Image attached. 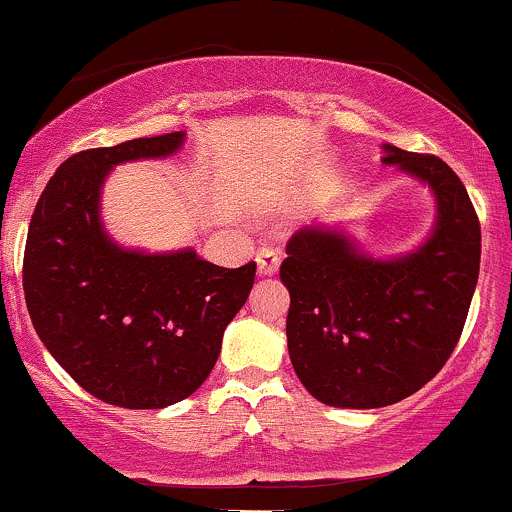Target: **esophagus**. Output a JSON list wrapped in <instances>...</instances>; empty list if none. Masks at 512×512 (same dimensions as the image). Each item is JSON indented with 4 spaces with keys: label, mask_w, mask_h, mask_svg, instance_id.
<instances>
[{
    "label": "esophagus",
    "mask_w": 512,
    "mask_h": 512,
    "mask_svg": "<svg viewBox=\"0 0 512 512\" xmlns=\"http://www.w3.org/2000/svg\"><path fill=\"white\" fill-rule=\"evenodd\" d=\"M255 262H257V274L260 276H272L279 272V252L272 250V248H262L257 250L255 255Z\"/></svg>",
    "instance_id": "34e87169"
}]
</instances>
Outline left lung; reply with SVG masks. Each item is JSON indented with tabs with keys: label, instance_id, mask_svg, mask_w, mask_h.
Segmentation results:
<instances>
[{
	"label": "left lung",
	"instance_id": "obj_1",
	"mask_svg": "<svg viewBox=\"0 0 512 512\" xmlns=\"http://www.w3.org/2000/svg\"><path fill=\"white\" fill-rule=\"evenodd\" d=\"M383 154L431 190L436 219L424 243L373 257L342 223H310L279 269L293 370L330 407L378 409L421 390L457 346L477 289L481 228L462 180L438 156L392 144Z\"/></svg>",
	"mask_w": 512,
	"mask_h": 512
}]
</instances>
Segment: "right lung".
I'll return each mask as SVG.
<instances>
[{
  "instance_id": "1",
  "label": "right lung",
  "mask_w": 512,
  "mask_h": 512,
  "mask_svg": "<svg viewBox=\"0 0 512 512\" xmlns=\"http://www.w3.org/2000/svg\"><path fill=\"white\" fill-rule=\"evenodd\" d=\"M182 144L185 132H170L74 154L28 226L23 291L40 342L86 392L122 409L190 397L255 284V262L226 269L192 248H125L105 231L101 197L113 168L168 158Z\"/></svg>"
}]
</instances>
